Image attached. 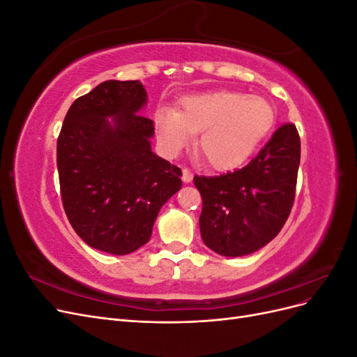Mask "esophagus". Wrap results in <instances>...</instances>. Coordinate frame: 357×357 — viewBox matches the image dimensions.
I'll use <instances>...</instances> for the list:
<instances>
[{"label":"esophagus","mask_w":357,"mask_h":357,"mask_svg":"<svg viewBox=\"0 0 357 357\" xmlns=\"http://www.w3.org/2000/svg\"><path fill=\"white\" fill-rule=\"evenodd\" d=\"M192 178H193L192 171H190V169H188V168H183V176H181V180L185 181V183H190V181H192Z\"/></svg>","instance_id":"esophagus-1"}]
</instances>
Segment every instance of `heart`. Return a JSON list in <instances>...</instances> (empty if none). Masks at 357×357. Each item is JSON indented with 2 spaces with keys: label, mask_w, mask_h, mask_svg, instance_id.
<instances>
[{
  "label": "heart",
  "mask_w": 357,
  "mask_h": 357,
  "mask_svg": "<svg viewBox=\"0 0 357 357\" xmlns=\"http://www.w3.org/2000/svg\"><path fill=\"white\" fill-rule=\"evenodd\" d=\"M275 107L262 96L232 91L181 98L178 110L158 107L153 125L162 150L177 155L198 134V152L215 171L243 167L273 132Z\"/></svg>",
  "instance_id": "b5f03b06"
}]
</instances>
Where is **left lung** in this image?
<instances>
[{"label":"left lung","instance_id":"obj_1","mask_svg":"<svg viewBox=\"0 0 357 357\" xmlns=\"http://www.w3.org/2000/svg\"><path fill=\"white\" fill-rule=\"evenodd\" d=\"M301 160L296 126H280L244 168L218 177H193L202 197L204 244L238 257L266 245L284 226L295 199Z\"/></svg>","mask_w":357,"mask_h":357}]
</instances>
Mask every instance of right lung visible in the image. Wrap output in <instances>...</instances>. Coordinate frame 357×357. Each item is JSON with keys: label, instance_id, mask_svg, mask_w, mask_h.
Masks as SVG:
<instances>
[{"label": "right lung", "instance_id": "add662e5", "mask_svg": "<svg viewBox=\"0 0 357 357\" xmlns=\"http://www.w3.org/2000/svg\"><path fill=\"white\" fill-rule=\"evenodd\" d=\"M139 80H107L75 100L58 138L63 210L96 250L129 255L152 235L159 210L181 188V169L152 152L155 126L139 114Z\"/></svg>", "mask_w": 357, "mask_h": 357}]
</instances>
